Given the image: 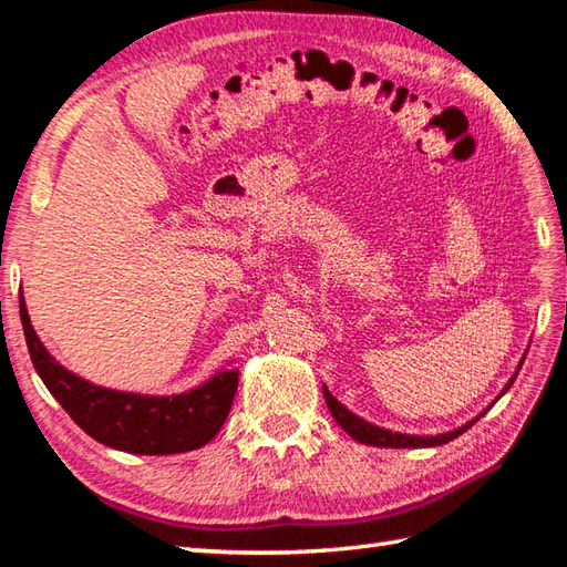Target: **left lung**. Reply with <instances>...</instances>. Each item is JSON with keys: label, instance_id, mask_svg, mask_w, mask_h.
<instances>
[{"label": "left lung", "instance_id": "obj_1", "mask_svg": "<svg viewBox=\"0 0 567 567\" xmlns=\"http://www.w3.org/2000/svg\"><path fill=\"white\" fill-rule=\"evenodd\" d=\"M524 359H526V354H524L522 361H519V369H522ZM517 373H519V371H514V375L507 381L505 390H502V393H499L497 398H502V395L507 393L509 385L514 383V379H517ZM322 393H324V402H327V408H330L334 422H337L339 426H342V430H344L351 439H357V442H361V444L383 446V449H424V446H442V444H449V442H454L456 436H461L465 430H471L473 422L481 420L483 414L489 410V408H487L485 412L477 414L475 420L465 422L463 426H458V430H454V432L436 434V436H414V434L390 432V430H383V426H375V424H371V422H367V420H361L359 414L349 412V410L342 405V402H339V400L330 393V390H327V385H322Z\"/></svg>", "mask_w": 567, "mask_h": 567}]
</instances>
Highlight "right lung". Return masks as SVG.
<instances>
[{
	"mask_svg": "<svg viewBox=\"0 0 567 567\" xmlns=\"http://www.w3.org/2000/svg\"><path fill=\"white\" fill-rule=\"evenodd\" d=\"M19 312L35 373L62 410L99 444L128 454L167 456L206 446L228 417L237 369H220L204 385L179 395H141L111 390L68 371L38 339L23 293Z\"/></svg>",
	"mask_w": 567,
	"mask_h": 567,
	"instance_id": "right-lung-1",
	"label": "right lung"
}]
</instances>
